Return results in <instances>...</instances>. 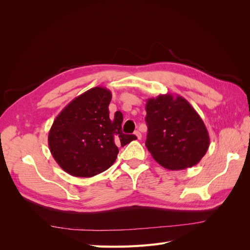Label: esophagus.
I'll use <instances>...</instances> for the list:
<instances>
[{
	"instance_id": "obj_1",
	"label": "esophagus",
	"mask_w": 250,
	"mask_h": 250,
	"mask_svg": "<svg viewBox=\"0 0 250 250\" xmlns=\"http://www.w3.org/2000/svg\"><path fill=\"white\" fill-rule=\"evenodd\" d=\"M134 135H135V137H137L138 140H141L142 134H141V132H140L139 130H135V131H134Z\"/></svg>"
}]
</instances>
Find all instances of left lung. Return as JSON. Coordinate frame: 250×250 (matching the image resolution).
<instances>
[{"label": "left lung", "instance_id": "obj_1", "mask_svg": "<svg viewBox=\"0 0 250 250\" xmlns=\"http://www.w3.org/2000/svg\"><path fill=\"white\" fill-rule=\"evenodd\" d=\"M145 109L146 147L158 164L168 170H184L201 161L209 147V135L184 97L166 94L149 98Z\"/></svg>", "mask_w": 250, "mask_h": 250}]
</instances>
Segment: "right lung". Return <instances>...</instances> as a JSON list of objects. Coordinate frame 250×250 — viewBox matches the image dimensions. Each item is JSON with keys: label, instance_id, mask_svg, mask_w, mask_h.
<instances>
[{"label": "right lung", "instance_id": "1", "mask_svg": "<svg viewBox=\"0 0 250 250\" xmlns=\"http://www.w3.org/2000/svg\"><path fill=\"white\" fill-rule=\"evenodd\" d=\"M109 89L96 86L75 98L60 111L48 135L51 154L75 177H93L111 167L124 147L137 139L122 132V113L109 118Z\"/></svg>", "mask_w": 250, "mask_h": 250}]
</instances>
